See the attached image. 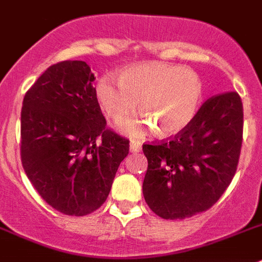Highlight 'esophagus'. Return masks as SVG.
Here are the masks:
<instances>
[{
  "mask_svg": "<svg viewBox=\"0 0 262 262\" xmlns=\"http://www.w3.org/2000/svg\"><path fill=\"white\" fill-rule=\"evenodd\" d=\"M141 150V144L138 141H130V151L132 153H138Z\"/></svg>",
  "mask_w": 262,
  "mask_h": 262,
  "instance_id": "esophagus-1",
  "label": "esophagus"
}]
</instances>
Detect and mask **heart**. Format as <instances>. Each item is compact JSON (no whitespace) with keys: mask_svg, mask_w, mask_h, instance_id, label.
I'll use <instances>...</instances> for the list:
<instances>
[{"mask_svg":"<svg viewBox=\"0 0 262 262\" xmlns=\"http://www.w3.org/2000/svg\"><path fill=\"white\" fill-rule=\"evenodd\" d=\"M96 97L109 117L120 120L137 108L146 116L118 124L130 137L157 128L163 137L187 129L199 112L203 84L194 71L182 66L154 62L126 68L118 77L105 74L96 84Z\"/></svg>","mask_w":262,"mask_h":262,"instance_id":"b5f03b06","label":"heart"}]
</instances>
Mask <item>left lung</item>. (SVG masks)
<instances>
[{"mask_svg": "<svg viewBox=\"0 0 262 262\" xmlns=\"http://www.w3.org/2000/svg\"><path fill=\"white\" fill-rule=\"evenodd\" d=\"M243 103L236 92L211 97L187 129L172 140L144 145L142 192L162 219H186L207 211L231 183L243 142Z\"/></svg>", "mask_w": 262, "mask_h": 262, "instance_id": "obj_1", "label": "left lung"}]
</instances>
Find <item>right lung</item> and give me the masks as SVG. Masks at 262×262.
I'll use <instances>...</instances> for the list:
<instances>
[{"mask_svg": "<svg viewBox=\"0 0 262 262\" xmlns=\"http://www.w3.org/2000/svg\"><path fill=\"white\" fill-rule=\"evenodd\" d=\"M95 75L81 60L56 63L26 92L21 159L27 178L59 212L84 216L106 200L129 141L106 129Z\"/></svg>", "mask_w": 262, "mask_h": 262, "instance_id": "add662e5", "label": "right lung"}]
</instances>
